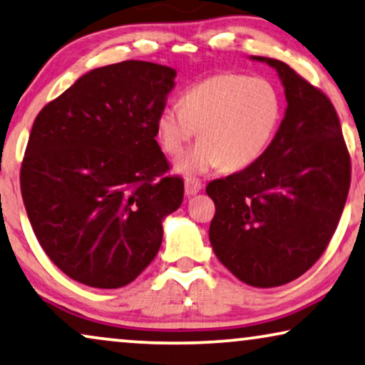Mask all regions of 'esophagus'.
I'll list each match as a JSON object with an SVG mask.
<instances>
[{
  "instance_id": "34e87169",
  "label": "esophagus",
  "mask_w": 365,
  "mask_h": 365,
  "mask_svg": "<svg viewBox=\"0 0 365 365\" xmlns=\"http://www.w3.org/2000/svg\"><path fill=\"white\" fill-rule=\"evenodd\" d=\"M200 190H202L200 180H195V178H187L185 180V193L188 197L197 195V193Z\"/></svg>"
}]
</instances>
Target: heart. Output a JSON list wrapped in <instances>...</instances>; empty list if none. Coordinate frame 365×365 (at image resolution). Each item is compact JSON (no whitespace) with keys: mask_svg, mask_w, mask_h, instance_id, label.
I'll use <instances>...</instances> for the list:
<instances>
[{"mask_svg":"<svg viewBox=\"0 0 365 365\" xmlns=\"http://www.w3.org/2000/svg\"><path fill=\"white\" fill-rule=\"evenodd\" d=\"M280 116L279 91L269 80L222 73L188 86L178 105L163 106L155 132L165 153L178 155L198 128L200 142L173 165L183 177L218 167L239 172L264 155Z\"/></svg>","mask_w":365,"mask_h":365,"instance_id":"obj_1","label":"heart"}]
</instances>
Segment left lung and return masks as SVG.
Masks as SVG:
<instances>
[{
    "label": "left lung",
    "instance_id": "left-lung-1",
    "mask_svg": "<svg viewBox=\"0 0 365 365\" xmlns=\"http://www.w3.org/2000/svg\"><path fill=\"white\" fill-rule=\"evenodd\" d=\"M274 68L287 108L274 140L250 167L213 180L210 244L252 287H279L305 274L332 239L351 187V158L334 105L284 61Z\"/></svg>",
    "mask_w": 365,
    "mask_h": 365
}]
</instances>
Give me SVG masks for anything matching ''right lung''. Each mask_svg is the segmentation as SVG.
Returning a JSON list of instances; mask_svg holds the SVG:
<instances>
[{"label":"right lung","instance_id":"right-lung-1","mask_svg":"<svg viewBox=\"0 0 365 365\" xmlns=\"http://www.w3.org/2000/svg\"><path fill=\"white\" fill-rule=\"evenodd\" d=\"M177 71L150 61L95 68L38 113L21 195L38 242L73 280L133 282L158 254L183 180L165 177L155 118Z\"/></svg>","mask_w":365,"mask_h":365}]
</instances>
